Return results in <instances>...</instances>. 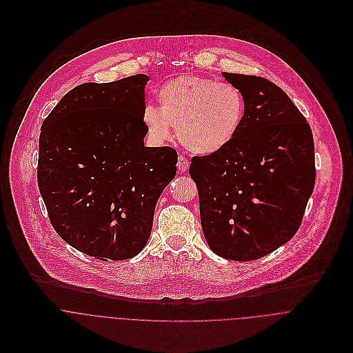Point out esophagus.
I'll list each match as a JSON object with an SVG mask.
<instances>
[{
  "label": "esophagus",
  "instance_id": "34e87169",
  "mask_svg": "<svg viewBox=\"0 0 353 353\" xmlns=\"http://www.w3.org/2000/svg\"><path fill=\"white\" fill-rule=\"evenodd\" d=\"M189 165H190V161H189V160H188L185 156H179V157H178V163H176V167H178L179 172H185V171H188Z\"/></svg>",
  "mask_w": 353,
  "mask_h": 353
}]
</instances>
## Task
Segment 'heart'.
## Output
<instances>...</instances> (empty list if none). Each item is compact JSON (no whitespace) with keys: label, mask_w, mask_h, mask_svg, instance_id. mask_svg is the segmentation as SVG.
Instances as JSON below:
<instances>
[{"label":"heart","mask_w":353,"mask_h":353,"mask_svg":"<svg viewBox=\"0 0 353 353\" xmlns=\"http://www.w3.org/2000/svg\"><path fill=\"white\" fill-rule=\"evenodd\" d=\"M159 108L147 105L143 123L156 143H165L176 128L189 151L213 154L235 139L245 114V99L238 87L199 76L165 83L157 91Z\"/></svg>","instance_id":"b5f03b06"}]
</instances>
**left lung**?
<instances>
[{
	"label": "left lung",
	"instance_id": "1",
	"mask_svg": "<svg viewBox=\"0 0 353 353\" xmlns=\"http://www.w3.org/2000/svg\"><path fill=\"white\" fill-rule=\"evenodd\" d=\"M243 95L242 125L223 151L192 159L205 239L232 261H252L299 230L315 185L311 128L272 81L223 72Z\"/></svg>",
	"mask_w": 353,
	"mask_h": 353
}]
</instances>
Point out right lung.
Returning a JSON list of instances; mask_svg holds the SVG:
<instances>
[{"instance_id":"right-lung-1","label":"right lung","mask_w":353,"mask_h":353,"mask_svg":"<svg viewBox=\"0 0 353 353\" xmlns=\"http://www.w3.org/2000/svg\"><path fill=\"white\" fill-rule=\"evenodd\" d=\"M147 74L85 83L42 123L38 186L51 225L72 248L101 261L141 252L154 206L176 174V151L145 147Z\"/></svg>"}]
</instances>
